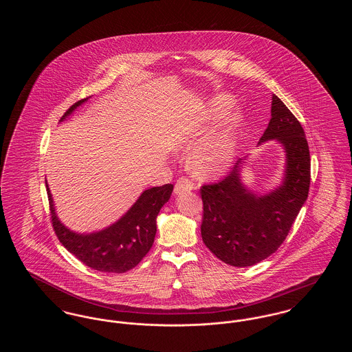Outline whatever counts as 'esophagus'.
Masks as SVG:
<instances>
[{"label": "esophagus", "mask_w": 352, "mask_h": 352, "mask_svg": "<svg viewBox=\"0 0 352 352\" xmlns=\"http://www.w3.org/2000/svg\"><path fill=\"white\" fill-rule=\"evenodd\" d=\"M194 187H195V184H192L190 179H187V178H179V179L177 181V184H175V187H174V194H175V195H181V194H184V192L191 191Z\"/></svg>", "instance_id": "esophagus-1"}]
</instances>
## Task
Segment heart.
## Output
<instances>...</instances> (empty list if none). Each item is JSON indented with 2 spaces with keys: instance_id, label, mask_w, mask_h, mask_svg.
I'll return each instance as SVG.
<instances>
[{
  "instance_id": "1",
  "label": "heart",
  "mask_w": 352,
  "mask_h": 352,
  "mask_svg": "<svg viewBox=\"0 0 352 352\" xmlns=\"http://www.w3.org/2000/svg\"><path fill=\"white\" fill-rule=\"evenodd\" d=\"M230 104V98L219 95L207 101L184 124L181 141L190 145L201 136L190 155L191 168L201 177H215L223 173L234 161L237 151L239 113L223 111ZM220 114L223 116L211 129L208 128ZM209 130L207 134L204 132Z\"/></svg>"
}]
</instances>
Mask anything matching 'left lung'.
<instances>
[{"mask_svg": "<svg viewBox=\"0 0 352 352\" xmlns=\"http://www.w3.org/2000/svg\"><path fill=\"white\" fill-rule=\"evenodd\" d=\"M272 118L260 144L276 140L284 146L286 164L281 186L254 194L240 179L244 161H236L218 184H203L201 239L219 260L232 267H251L278 250L289 234L310 187V151L300 121L276 95Z\"/></svg>", "mask_w": 352, "mask_h": 352, "instance_id": "left-lung-1", "label": "left lung"}]
</instances>
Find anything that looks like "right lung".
Listing matches in <instances>:
<instances>
[{
	"label": "right lung",
	"mask_w": 352,
	"mask_h": 352,
	"mask_svg": "<svg viewBox=\"0 0 352 352\" xmlns=\"http://www.w3.org/2000/svg\"><path fill=\"white\" fill-rule=\"evenodd\" d=\"M88 98L75 102L60 118L63 121ZM54 231L63 247L89 268L105 273H124L140 264L151 251L157 232V217L170 199L173 184L145 190L128 212L116 223L94 234H76L56 217L46 181Z\"/></svg>",
	"instance_id": "1"
}]
</instances>
